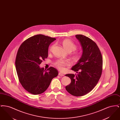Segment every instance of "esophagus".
Masks as SVG:
<instances>
[{
  "mask_svg": "<svg viewBox=\"0 0 120 120\" xmlns=\"http://www.w3.org/2000/svg\"><path fill=\"white\" fill-rule=\"evenodd\" d=\"M58 75H60V76H63L64 75L62 73H61V72H59L58 73Z\"/></svg>",
  "mask_w": 120,
  "mask_h": 120,
  "instance_id": "obj_1",
  "label": "esophagus"
}]
</instances>
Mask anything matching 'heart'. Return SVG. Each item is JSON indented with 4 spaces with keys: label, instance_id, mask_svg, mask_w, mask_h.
Listing matches in <instances>:
<instances>
[{
    "label": "heart",
    "instance_id": "obj_1",
    "mask_svg": "<svg viewBox=\"0 0 120 120\" xmlns=\"http://www.w3.org/2000/svg\"><path fill=\"white\" fill-rule=\"evenodd\" d=\"M62 45L64 49L67 52L74 51L76 49V46L74 43L72 42L71 40L68 39H66L63 41ZM52 47H51V49ZM77 56V55H76V57ZM55 65L57 67V68L60 70L63 71L64 69V67L65 66H68L69 65V63L63 60L62 59H59L56 61L55 63Z\"/></svg>",
    "mask_w": 120,
    "mask_h": 120
}]
</instances>
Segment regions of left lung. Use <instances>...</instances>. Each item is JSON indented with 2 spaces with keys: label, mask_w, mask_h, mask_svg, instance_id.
I'll list each match as a JSON object with an SVG mask.
<instances>
[{
  "label": "left lung",
  "mask_w": 120,
  "mask_h": 120,
  "mask_svg": "<svg viewBox=\"0 0 120 120\" xmlns=\"http://www.w3.org/2000/svg\"><path fill=\"white\" fill-rule=\"evenodd\" d=\"M80 42L82 54L71 70L77 74L65 75L71 80L70 84L66 86L67 91L75 96L86 95L96 86L102 72L103 58L97 44L89 38L82 34L75 35Z\"/></svg>",
  "instance_id": "1"
}]
</instances>
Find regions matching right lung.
Instances as JSON below:
<instances>
[{
    "mask_svg": "<svg viewBox=\"0 0 120 120\" xmlns=\"http://www.w3.org/2000/svg\"><path fill=\"white\" fill-rule=\"evenodd\" d=\"M56 40L43 34L35 35L25 40L18 50L15 61L17 75L22 87L30 94L44 92L58 75L54 68L47 70L39 66L48 57L49 45Z\"/></svg>",
    "mask_w": 120,
    "mask_h": 120,
    "instance_id": "right-lung-1",
    "label": "right lung"
}]
</instances>
